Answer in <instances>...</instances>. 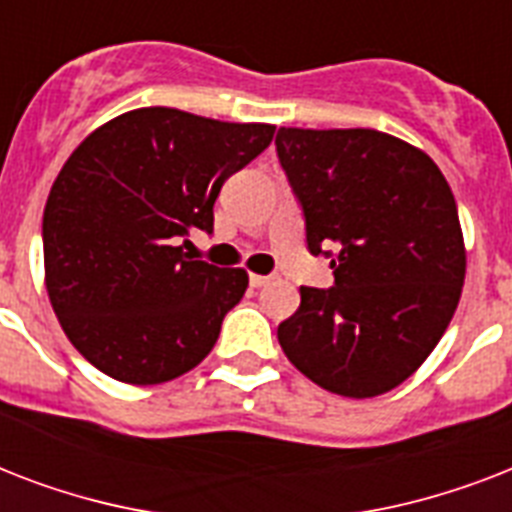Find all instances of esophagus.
<instances>
[{
	"instance_id": "34e87169",
	"label": "esophagus",
	"mask_w": 512,
	"mask_h": 512,
	"mask_svg": "<svg viewBox=\"0 0 512 512\" xmlns=\"http://www.w3.org/2000/svg\"><path fill=\"white\" fill-rule=\"evenodd\" d=\"M268 281H271V276H260V273H252V276H249V284H252V287H265Z\"/></svg>"
}]
</instances>
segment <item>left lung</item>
I'll return each mask as SVG.
<instances>
[{
	"instance_id": "8db88e82",
	"label": "left lung",
	"mask_w": 512,
	"mask_h": 512,
	"mask_svg": "<svg viewBox=\"0 0 512 512\" xmlns=\"http://www.w3.org/2000/svg\"><path fill=\"white\" fill-rule=\"evenodd\" d=\"M279 162L335 287H300L279 342L329 393L374 398L412 377L444 337L465 284V239L444 172L377 130L281 127Z\"/></svg>"
}]
</instances>
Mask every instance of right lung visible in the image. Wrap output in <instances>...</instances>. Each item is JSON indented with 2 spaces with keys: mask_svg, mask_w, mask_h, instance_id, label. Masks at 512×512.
<instances>
[{
  "mask_svg": "<svg viewBox=\"0 0 512 512\" xmlns=\"http://www.w3.org/2000/svg\"><path fill=\"white\" fill-rule=\"evenodd\" d=\"M273 124L135 108L76 146L44 204V287L79 353L108 377L159 385L215 348L244 268L191 260L223 183L271 146Z\"/></svg>",
  "mask_w": 512,
  "mask_h": 512,
  "instance_id": "add662e5",
  "label": "right lung"
}]
</instances>
